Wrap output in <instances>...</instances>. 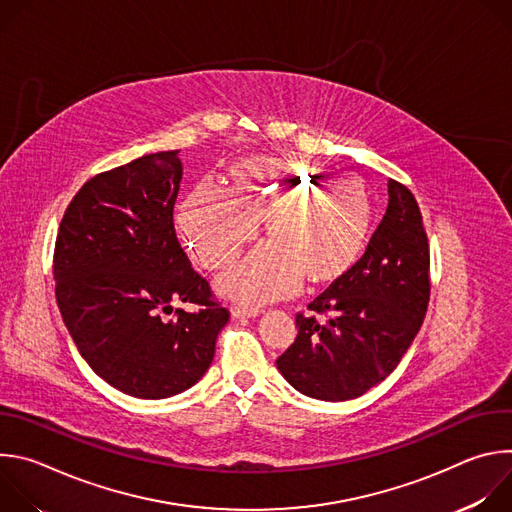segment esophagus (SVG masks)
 <instances>
[{"label": "esophagus", "mask_w": 512, "mask_h": 512, "mask_svg": "<svg viewBox=\"0 0 512 512\" xmlns=\"http://www.w3.org/2000/svg\"><path fill=\"white\" fill-rule=\"evenodd\" d=\"M231 312H233L235 318H255V316L261 314V308H255V306H241V304H239V306H233Z\"/></svg>", "instance_id": "esophagus-1"}]
</instances>
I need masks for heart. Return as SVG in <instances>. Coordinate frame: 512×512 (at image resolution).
Masks as SVG:
<instances>
[{
  "mask_svg": "<svg viewBox=\"0 0 512 512\" xmlns=\"http://www.w3.org/2000/svg\"><path fill=\"white\" fill-rule=\"evenodd\" d=\"M322 174L273 158L237 166L233 190L204 180L180 208V229L206 269L229 265L267 217L273 239L255 247L218 279L225 296L245 304L287 298L304 277L326 281L358 257L371 227V198L354 176Z\"/></svg>",
  "mask_w": 512,
  "mask_h": 512,
  "instance_id": "1",
  "label": "heart"
}]
</instances>
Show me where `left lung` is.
Returning a JSON list of instances; mask_svg holds the SVG:
<instances>
[{"mask_svg":"<svg viewBox=\"0 0 512 512\" xmlns=\"http://www.w3.org/2000/svg\"><path fill=\"white\" fill-rule=\"evenodd\" d=\"M429 287V243L417 200L389 180V206L367 251L308 304V316L298 312V336L275 360L279 373L314 399L364 395L397 369L411 346Z\"/></svg>","mask_w":512,"mask_h":512,"instance_id":"obj_1","label":"left lung"}]
</instances>
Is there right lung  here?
I'll return each mask as SVG.
<instances>
[{"label": "right lung", "instance_id": "obj_1", "mask_svg": "<svg viewBox=\"0 0 512 512\" xmlns=\"http://www.w3.org/2000/svg\"><path fill=\"white\" fill-rule=\"evenodd\" d=\"M180 180L178 150L101 172L70 200L56 235L62 320L91 369L137 399L174 397L198 383L231 316L178 241ZM178 301L201 310L174 311Z\"/></svg>", "mask_w": 512, "mask_h": 512}]
</instances>
